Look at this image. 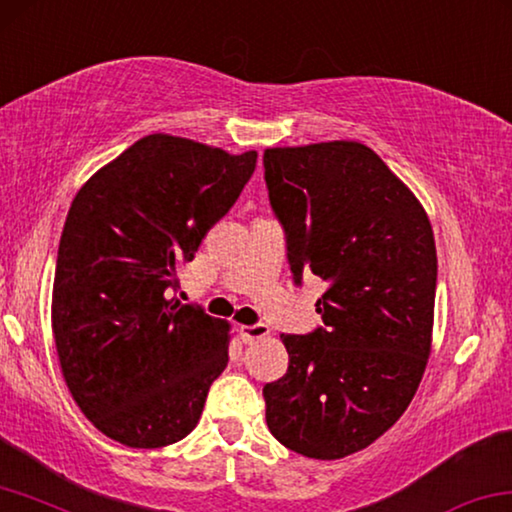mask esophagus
Instances as JSON below:
<instances>
[{"mask_svg": "<svg viewBox=\"0 0 512 512\" xmlns=\"http://www.w3.org/2000/svg\"><path fill=\"white\" fill-rule=\"evenodd\" d=\"M240 338L245 343H254V341H258V338H265V336H270V327L267 325H263V322H256V325H242L240 329Z\"/></svg>", "mask_w": 512, "mask_h": 512, "instance_id": "1", "label": "esophagus"}]
</instances>
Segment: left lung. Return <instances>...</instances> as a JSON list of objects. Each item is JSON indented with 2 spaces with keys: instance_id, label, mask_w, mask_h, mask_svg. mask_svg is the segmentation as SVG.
<instances>
[{
  "instance_id": "1",
  "label": "left lung",
  "mask_w": 512,
  "mask_h": 512,
  "mask_svg": "<svg viewBox=\"0 0 512 512\" xmlns=\"http://www.w3.org/2000/svg\"><path fill=\"white\" fill-rule=\"evenodd\" d=\"M270 206L290 272L325 281L322 327L281 334L288 371L263 387L290 451L338 460L384 435L426 371L437 290L432 226L403 180L359 141L267 148Z\"/></svg>"
}]
</instances>
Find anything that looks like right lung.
Returning <instances> with one entry per match:
<instances>
[{"label": "right lung", "instance_id": "1", "mask_svg": "<svg viewBox=\"0 0 512 512\" xmlns=\"http://www.w3.org/2000/svg\"><path fill=\"white\" fill-rule=\"evenodd\" d=\"M256 160V151L148 135L73 199L54 270L52 332L75 403L114 442H180L229 364V322L169 295Z\"/></svg>", "mask_w": 512, "mask_h": 512}]
</instances>
